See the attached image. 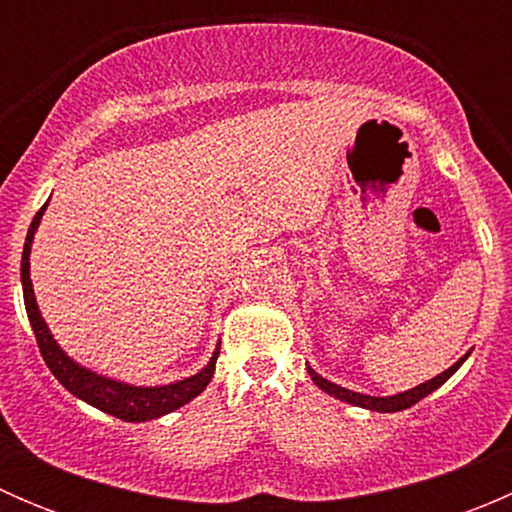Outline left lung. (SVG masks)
<instances>
[{"label": "left lung", "instance_id": "1", "mask_svg": "<svg viewBox=\"0 0 512 512\" xmlns=\"http://www.w3.org/2000/svg\"><path fill=\"white\" fill-rule=\"evenodd\" d=\"M468 359V354L463 356V359H458L456 364L451 366V369H446L443 374L433 376L431 381H426V384H418L416 389H409L404 391V394H396V396H366V394H356V391H349L344 389V386L339 384H332V381H327L324 376H319L317 371L309 366V376H312L314 384L319 386L322 391H327L329 396H334V399H342L347 401V404H354V406H361V409H369V411H381V414H394V411H404V409H411V406L418 404V401L423 399V396H428L431 391H436L438 386L446 384L448 379H451L453 374L458 371V366L463 364V361Z\"/></svg>", "mask_w": 512, "mask_h": 512}]
</instances>
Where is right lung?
Instances as JSON below:
<instances>
[{
	"label": "right lung",
	"mask_w": 512,
	"mask_h": 512,
	"mask_svg": "<svg viewBox=\"0 0 512 512\" xmlns=\"http://www.w3.org/2000/svg\"><path fill=\"white\" fill-rule=\"evenodd\" d=\"M46 205L34 215L32 227H29L27 232V242H24L22 289H24V307H27L29 324H32L36 344H39V352L44 356L51 374L59 379V384L64 386V389H69L71 394L79 396L81 401L106 411V414L121 418V421H131V423L151 421V418L170 414V411L180 409V406H185L188 401H193L195 396L210 384V379H213L215 361H218L220 349H215L213 359H210L208 366L200 369L198 374L190 376V379L175 381V384H168V386H131V384H123V381L106 379V376L96 374V371L84 369V366H79L74 359H69V356L61 352V347L54 342L49 327H46L44 317H41L39 307H36L32 280H29V252H32L34 232L36 227H39V220L41 215H44Z\"/></svg>",
	"instance_id": "1"
}]
</instances>
